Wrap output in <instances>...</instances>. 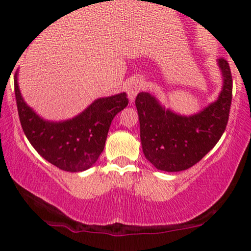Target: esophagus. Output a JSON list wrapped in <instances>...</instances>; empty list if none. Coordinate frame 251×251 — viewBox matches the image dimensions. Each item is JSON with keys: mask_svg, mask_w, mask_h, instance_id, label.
I'll use <instances>...</instances> for the list:
<instances>
[{"mask_svg": "<svg viewBox=\"0 0 251 251\" xmlns=\"http://www.w3.org/2000/svg\"><path fill=\"white\" fill-rule=\"evenodd\" d=\"M143 88H144L143 80H140V79L131 80V81L127 83V86H126V92H127L129 101H131V102L134 101L137 94L139 93V92L142 91Z\"/></svg>", "mask_w": 251, "mask_h": 251, "instance_id": "1", "label": "esophagus"}]
</instances>
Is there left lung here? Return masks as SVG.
I'll use <instances>...</instances> for the list:
<instances>
[{
  "label": "left lung",
  "instance_id": "left-lung-1",
  "mask_svg": "<svg viewBox=\"0 0 251 251\" xmlns=\"http://www.w3.org/2000/svg\"><path fill=\"white\" fill-rule=\"evenodd\" d=\"M218 67L223 75L218 99L194 116H180L165 109L146 92L135 98L143 152L155 169L178 172L191 168L224 133L231 106L232 77L226 59H218Z\"/></svg>",
  "mask_w": 251,
  "mask_h": 251
}]
</instances>
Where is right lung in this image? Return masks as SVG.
<instances>
[{
    "label": "right lung",
    "mask_w": 251,
    "mask_h": 251,
    "mask_svg": "<svg viewBox=\"0 0 251 251\" xmlns=\"http://www.w3.org/2000/svg\"><path fill=\"white\" fill-rule=\"evenodd\" d=\"M20 123L33 148L56 168L80 172L91 168L105 148L106 138L116 114L128 105L126 93L100 98L82 113L65 122H48L25 102L14 80Z\"/></svg>",
    "instance_id": "obj_1"
}]
</instances>
